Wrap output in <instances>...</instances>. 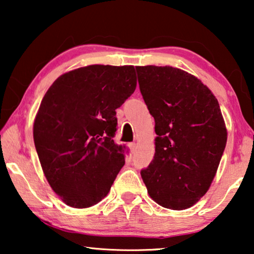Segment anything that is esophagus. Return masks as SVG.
<instances>
[{
	"mask_svg": "<svg viewBox=\"0 0 254 254\" xmlns=\"http://www.w3.org/2000/svg\"><path fill=\"white\" fill-rule=\"evenodd\" d=\"M129 149H130V151H131V154H134L135 152V150H136V143H135V142H130L129 144Z\"/></svg>",
	"mask_w": 254,
	"mask_h": 254,
	"instance_id": "34e87169",
	"label": "esophagus"
}]
</instances>
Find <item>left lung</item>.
Returning a JSON list of instances; mask_svg holds the SVG:
<instances>
[{
    "label": "left lung",
    "mask_w": 254,
    "mask_h": 254,
    "mask_svg": "<svg viewBox=\"0 0 254 254\" xmlns=\"http://www.w3.org/2000/svg\"><path fill=\"white\" fill-rule=\"evenodd\" d=\"M138 85L155 119V156L141 177L159 206L183 210L209 190L227 144L213 92L195 76L170 67H136Z\"/></svg>",
    "instance_id": "obj_1"
}]
</instances>
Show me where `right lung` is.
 I'll return each instance as SVG.
<instances>
[{
    "label": "right lung",
    "mask_w": 254,
    "mask_h": 254,
    "mask_svg": "<svg viewBox=\"0 0 254 254\" xmlns=\"http://www.w3.org/2000/svg\"><path fill=\"white\" fill-rule=\"evenodd\" d=\"M136 88L133 65L92 64L61 75L45 93L33 140L48 184L74 208L95 206L125 164L116 110Z\"/></svg>",
    "instance_id": "1"
}]
</instances>
